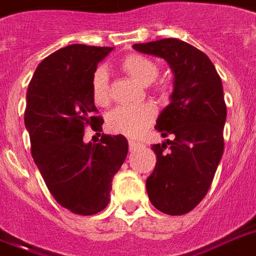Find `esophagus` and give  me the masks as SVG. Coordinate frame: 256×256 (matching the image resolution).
<instances>
[{"label": "esophagus", "mask_w": 256, "mask_h": 256, "mask_svg": "<svg viewBox=\"0 0 256 256\" xmlns=\"http://www.w3.org/2000/svg\"><path fill=\"white\" fill-rule=\"evenodd\" d=\"M128 148L132 152H136V148H144V144H140V142H136V140H128Z\"/></svg>", "instance_id": "obj_1"}]
</instances>
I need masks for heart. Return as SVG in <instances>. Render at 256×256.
<instances>
[{
    "instance_id": "b5f03b06",
    "label": "heart",
    "mask_w": 256,
    "mask_h": 256,
    "mask_svg": "<svg viewBox=\"0 0 256 256\" xmlns=\"http://www.w3.org/2000/svg\"><path fill=\"white\" fill-rule=\"evenodd\" d=\"M120 68L132 80L142 85L156 81L160 68L152 58L144 54H130L120 62ZM90 90L94 104L106 106L110 102L108 77L104 68H98L90 80ZM156 108L152 104L136 106H118L106 116V126L114 134H122L128 138H138L144 134L148 126L156 120Z\"/></svg>"
}]
</instances>
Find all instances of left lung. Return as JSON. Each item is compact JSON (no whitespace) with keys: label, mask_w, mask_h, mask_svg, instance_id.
I'll use <instances>...</instances> for the list:
<instances>
[{"label":"left lung","mask_w":256,"mask_h":256,"mask_svg":"<svg viewBox=\"0 0 256 256\" xmlns=\"http://www.w3.org/2000/svg\"><path fill=\"white\" fill-rule=\"evenodd\" d=\"M132 48L164 58L174 72L171 102L156 124L162 136L172 140L152 144L156 164L146 190L164 214H187L206 196L223 156L227 108L222 80L206 54L176 38Z\"/></svg>","instance_id":"8db88e82"}]
</instances>
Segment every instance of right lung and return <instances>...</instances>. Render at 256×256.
<instances>
[{"label":"right lung","instance_id":"1","mask_svg":"<svg viewBox=\"0 0 256 256\" xmlns=\"http://www.w3.org/2000/svg\"><path fill=\"white\" fill-rule=\"evenodd\" d=\"M112 50L74 44L54 52L38 65L26 94L25 126L34 162L53 198L78 215L108 206L112 178L128 156L120 134L102 132L94 145L83 142L88 126L102 132L90 80Z\"/></svg>","mask_w":256,"mask_h":256}]
</instances>
